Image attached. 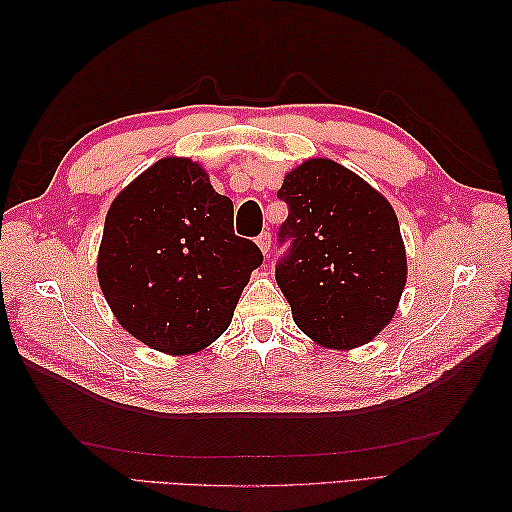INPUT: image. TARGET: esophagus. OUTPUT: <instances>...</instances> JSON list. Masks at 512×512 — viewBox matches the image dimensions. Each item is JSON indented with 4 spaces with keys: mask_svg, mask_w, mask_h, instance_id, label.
Returning a JSON list of instances; mask_svg holds the SVG:
<instances>
[{
    "mask_svg": "<svg viewBox=\"0 0 512 512\" xmlns=\"http://www.w3.org/2000/svg\"><path fill=\"white\" fill-rule=\"evenodd\" d=\"M257 246H259V250H262V253H264V257L270 255V233H268V231L257 237Z\"/></svg>",
    "mask_w": 512,
    "mask_h": 512,
    "instance_id": "1",
    "label": "esophagus"
}]
</instances>
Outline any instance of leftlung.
<instances>
[{
	"label": "left lung",
	"mask_w": 512,
	"mask_h": 512,
	"mask_svg": "<svg viewBox=\"0 0 512 512\" xmlns=\"http://www.w3.org/2000/svg\"><path fill=\"white\" fill-rule=\"evenodd\" d=\"M288 204L279 242L292 239L277 284L292 319L332 350L374 341L394 319L407 284L396 211L383 193L330 158H310L277 191Z\"/></svg>",
	"instance_id": "1"
}]
</instances>
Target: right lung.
<instances>
[{
	"label": "right lung",
	"instance_id": "right-lung-1",
	"mask_svg": "<svg viewBox=\"0 0 512 512\" xmlns=\"http://www.w3.org/2000/svg\"><path fill=\"white\" fill-rule=\"evenodd\" d=\"M262 250L237 237L233 202L198 162H154L105 215L96 275L116 321L151 350L184 356L220 339Z\"/></svg>",
	"mask_w": 512,
	"mask_h": 512
}]
</instances>
